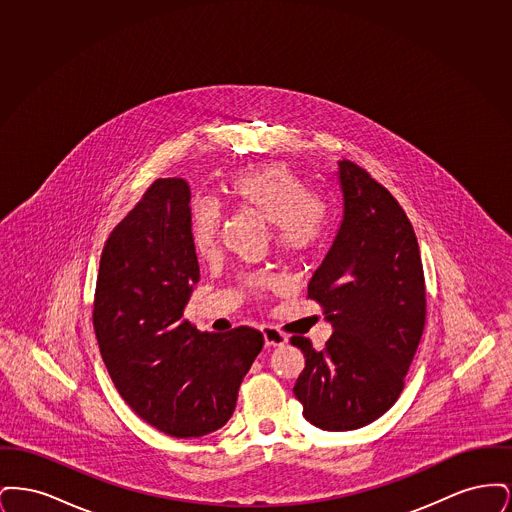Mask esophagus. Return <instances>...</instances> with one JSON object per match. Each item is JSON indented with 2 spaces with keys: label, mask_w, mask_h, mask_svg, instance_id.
<instances>
[{
  "label": "esophagus",
  "mask_w": 512,
  "mask_h": 512,
  "mask_svg": "<svg viewBox=\"0 0 512 512\" xmlns=\"http://www.w3.org/2000/svg\"><path fill=\"white\" fill-rule=\"evenodd\" d=\"M261 332H263V338H265V345L267 347H280V345L288 343V338L282 332H278L276 328H272V326H265Z\"/></svg>",
  "instance_id": "34e87169"
}]
</instances>
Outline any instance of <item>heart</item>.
I'll use <instances>...</instances> for the list:
<instances>
[{
	"mask_svg": "<svg viewBox=\"0 0 512 512\" xmlns=\"http://www.w3.org/2000/svg\"><path fill=\"white\" fill-rule=\"evenodd\" d=\"M230 201L270 222L272 245L288 259L311 255L324 240L330 209L317 194L305 192L303 180L284 163H267L236 172L226 182ZM219 209L211 201H195L190 238L201 257H211L219 244ZM272 276H255L251 288H272Z\"/></svg>",
	"mask_w": 512,
	"mask_h": 512,
	"instance_id": "b5f03b06",
	"label": "heart"
}]
</instances>
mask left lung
<instances>
[{
  "mask_svg": "<svg viewBox=\"0 0 512 512\" xmlns=\"http://www.w3.org/2000/svg\"><path fill=\"white\" fill-rule=\"evenodd\" d=\"M343 219L315 270V299L334 334L305 355L293 393L303 416L328 432L357 430L397 401L422 338L426 286L413 224L395 197L359 165L338 163Z\"/></svg>",
  "mask_w": 512,
  "mask_h": 512,
  "instance_id": "8db88e82",
  "label": "left lung"
}]
</instances>
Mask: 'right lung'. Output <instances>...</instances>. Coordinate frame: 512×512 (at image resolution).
Masks as SVG:
<instances>
[{
	"instance_id": "1",
	"label": "right lung",
	"mask_w": 512,
	"mask_h": 512,
	"mask_svg": "<svg viewBox=\"0 0 512 512\" xmlns=\"http://www.w3.org/2000/svg\"><path fill=\"white\" fill-rule=\"evenodd\" d=\"M190 199L184 178L147 188L105 242L94 299V330L115 388L174 438H199L230 420L265 343L249 326L209 334L184 320L199 280Z\"/></svg>"
}]
</instances>
